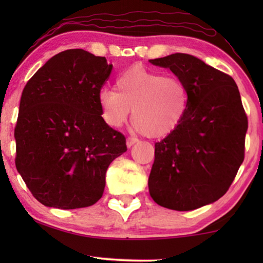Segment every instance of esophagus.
<instances>
[{"label":"esophagus","instance_id":"34e87169","mask_svg":"<svg viewBox=\"0 0 263 263\" xmlns=\"http://www.w3.org/2000/svg\"><path fill=\"white\" fill-rule=\"evenodd\" d=\"M139 140L136 138H127V147H132L134 143L138 142Z\"/></svg>","mask_w":263,"mask_h":263}]
</instances>
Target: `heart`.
<instances>
[{"label": "heart", "mask_w": 263, "mask_h": 263, "mask_svg": "<svg viewBox=\"0 0 263 263\" xmlns=\"http://www.w3.org/2000/svg\"><path fill=\"white\" fill-rule=\"evenodd\" d=\"M115 89H102L98 102L107 125L120 128L133 109L134 129L148 138H165L184 121L189 107V89L174 75L129 68L118 75Z\"/></svg>", "instance_id": "heart-1"}]
</instances>
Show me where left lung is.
<instances>
[{
	"label": "left lung",
	"instance_id": "left-lung-1",
	"mask_svg": "<svg viewBox=\"0 0 263 263\" xmlns=\"http://www.w3.org/2000/svg\"><path fill=\"white\" fill-rule=\"evenodd\" d=\"M149 62L168 68L189 89L184 121L154 145L151 197L175 211L213 203L228 192L244 160L248 118L238 87L230 75L188 53Z\"/></svg>",
	"mask_w": 263,
	"mask_h": 263
}]
</instances>
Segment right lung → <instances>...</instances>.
I'll use <instances>...</instances> for the list:
<instances>
[{"label": "right lung", "instance_id": "obj_1", "mask_svg": "<svg viewBox=\"0 0 263 263\" xmlns=\"http://www.w3.org/2000/svg\"><path fill=\"white\" fill-rule=\"evenodd\" d=\"M112 64L70 49L51 57L27 81L15 130L16 170L46 207L75 210L103 196L111 161L125 138L102 117L98 96Z\"/></svg>", "mask_w": 263, "mask_h": 263}]
</instances>
